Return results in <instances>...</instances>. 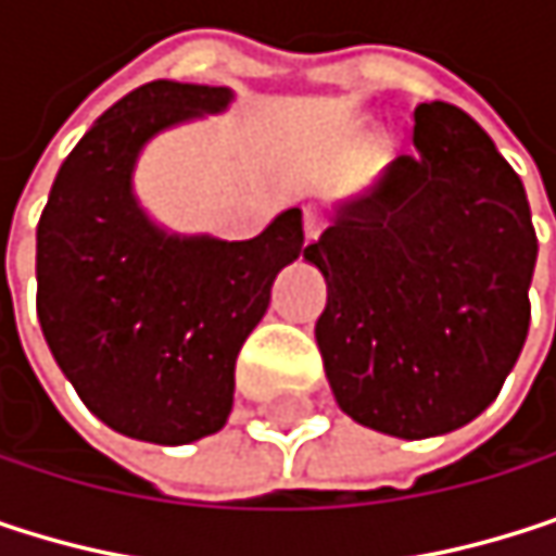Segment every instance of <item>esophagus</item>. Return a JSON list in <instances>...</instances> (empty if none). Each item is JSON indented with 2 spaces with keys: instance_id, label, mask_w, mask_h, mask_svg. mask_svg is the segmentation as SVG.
<instances>
[{
  "instance_id": "esophagus-1",
  "label": "esophagus",
  "mask_w": 556,
  "mask_h": 556,
  "mask_svg": "<svg viewBox=\"0 0 556 556\" xmlns=\"http://www.w3.org/2000/svg\"><path fill=\"white\" fill-rule=\"evenodd\" d=\"M323 230H326V217H323V211L306 207V211H303V237H306V243L319 240V233H323Z\"/></svg>"
}]
</instances>
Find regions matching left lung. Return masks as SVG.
<instances>
[{
    "label": "left lung",
    "mask_w": 556,
    "mask_h": 556,
    "mask_svg": "<svg viewBox=\"0 0 556 556\" xmlns=\"http://www.w3.org/2000/svg\"><path fill=\"white\" fill-rule=\"evenodd\" d=\"M303 256L326 276L316 342L355 424L427 440L498 397L528 339L538 237L521 178L469 113L420 103L414 149Z\"/></svg>",
    "instance_id": "8db88e82"
}]
</instances>
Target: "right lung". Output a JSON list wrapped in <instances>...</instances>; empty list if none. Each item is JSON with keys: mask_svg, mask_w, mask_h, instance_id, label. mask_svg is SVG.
I'll return each mask as SVG.
<instances>
[{"mask_svg": "<svg viewBox=\"0 0 556 556\" xmlns=\"http://www.w3.org/2000/svg\"><path fill=\"white\" fill-rule=\"evenodd\" d=\"M230 87L152 80L116 100L71 149L38 220V323L77 397L110 430L185 446L233 407V365L303 253V211L250 240L172 233L132 191L159 132L224 113Z\"/></svg>", "mask_w": 556, "mask_h": 556, "instance_id": "obj_1", "label": "right lung"}]
</instances>
